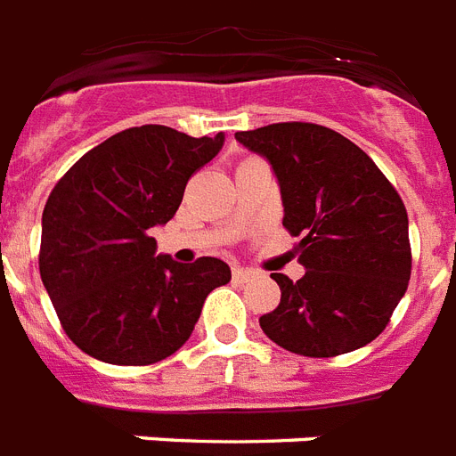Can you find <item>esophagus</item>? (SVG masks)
<instances>
[{"label":"esophagus","instance_id":"1","mask_svg":"<svg viewBox=\"0 0 456 456\" xmlns=\"http://www.w3.org/2000/svg\"><path fill=\"white\" fill-rule=\"evenodd\" d=\"M251 278H254V273L247 271V268H240V265L232 268V280H235V282H249Z\"/></svg>","mask_w":456,"mask_h":456}]
</instances>
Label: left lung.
<instances>
[{"instance_id":"1","label":"left lung","mask_w":456,"mask_h":456,"mask_svg":"<svg viewBox=\"0 0 456 456\" xmlns=\"http://www.w3.org/2000/svg\"><path fill=\"white\" fill-rule=\"evenodd\" d=\"M271 165L298 240L304 278L273 273L280 305L258 318L265 337L308 358L362 348L384 331L412 273L407 211L367 152L320 125L282 122L235 134Z\"/></svg>"}]
</instances>
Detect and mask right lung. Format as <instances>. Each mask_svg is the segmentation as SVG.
<instances>
[{"instance_id":"right-lung-1","label":"right lung","mask_w":456,"mask_h":456,"mask_svg":"<svg viewBox=\"0 0 456 456\" xmlns=\"http://www.w3.org/2000/svg\"><path fill=\"white\" fill-rule=\"evenodd\" d=\"M162 125L119 131L75 162L42 214L39 275L65 334L110 365H152L191 338L225 261L158 254L155 225L176 214L188 178L224 148Z\"/></svg>"}]
</instances>
